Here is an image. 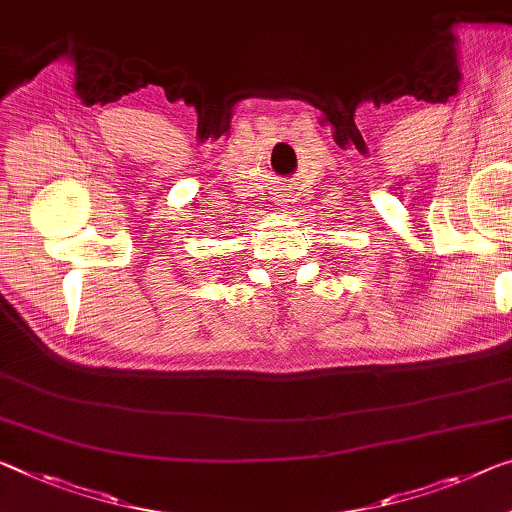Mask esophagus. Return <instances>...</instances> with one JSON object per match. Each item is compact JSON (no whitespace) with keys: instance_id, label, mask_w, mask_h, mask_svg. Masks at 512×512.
<instances>
[{"instance_id":"1","label":"esophagus","mask_w":512,"mask_h":512,"mask_svg":"<svg viewBox=\"0 0 512 512\" xmlns=\"http://www.w3.org/2000/svg\"><path fill=\"white\" fill-rule=\"evenodd\" d=\"M279 201L283 203V201H288V199H283V194H279Z\"/></svg>"}]
</instances>
